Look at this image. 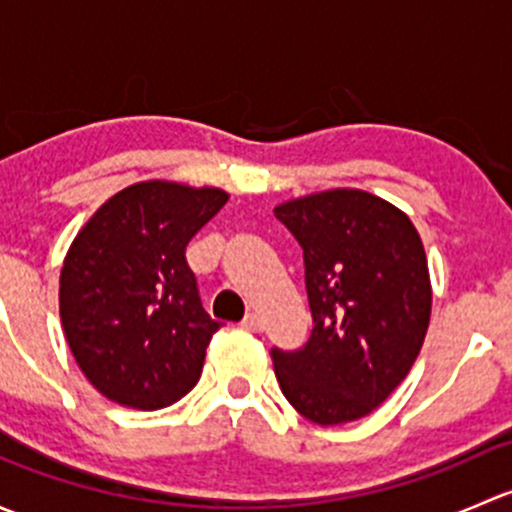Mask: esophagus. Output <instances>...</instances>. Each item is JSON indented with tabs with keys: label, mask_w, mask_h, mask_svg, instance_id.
<instances>
[{
	"label": "esophagus",
	"mask_w": 512,
	"mask_h": 512,
	"mask_svg": "<svg viewBox=\"0 0 512 512\" xmlns=\"http://www.w3.org/2000/svg\"><path fill=\"white\" fill-rule=\"evenodd\" d=\"M240 327L245 329V332H262V327H265V324H262L260 314H247V317L242 319Z\"/></svg>",
	"instance_id": "obj_1"
}]
</instances>
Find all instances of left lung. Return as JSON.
<instances>
[{
  "mask_svg": "<svg viewBox=\"0 0 512 512\" xmlns=\"http://www.w3.org/2000/svg\"><path fill=\"white\" fill-rule=\"evenodd\" d=\"M304 252L312 334L272 349L285 399L319 426L356 421L389 399L426 339L431 280L409 215L354 188L275 208Z\"/></svg>",
  "mask_w": 512,
  "mask_h": 512,
  "instance_id": "8db88e82",
  "label": "left lung"
}]
</instances>
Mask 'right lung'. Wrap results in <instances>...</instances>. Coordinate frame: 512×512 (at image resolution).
Masks as SVG:
<instances>
[{
  "label": "right lung",
  "mask_w": 512,
  "mask_h": 512,
  "mask_svg": "<svg viewBox=\"0 0 512 512\" xmlns=\"http://www.w3.org/2000/svg\"><path fill=\"white\" fill-rule=\"evenodd\" d=\"M227 203L220 188L146 180L96 210L64 257L66 342L106 399L156 411L200 379L223 324L203 309L185 247Z\"/></svg>",
  "instance_id": "right-lung-1"
}]
</instances>
